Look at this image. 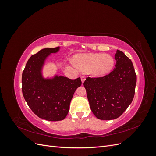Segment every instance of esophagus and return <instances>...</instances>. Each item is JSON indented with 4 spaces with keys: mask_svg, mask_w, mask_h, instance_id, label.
<instances>
[{
    "mask_svg": "<svg viewBox=\"0 0 156 156\" xmlns=\"http://www.w3.org/2000/svg\"><path fill=\"white\" fill-rule=\"evenodd\" d=\"M81 81H82V83H84V81H85L86 77H85V76H83V75H82V76L81 77Z\"/></svg>",
    "mask_w": 156,
    "mask_h": 156,
    "instance_id": "1",
    "label": "esophagus"
}]
</instances>
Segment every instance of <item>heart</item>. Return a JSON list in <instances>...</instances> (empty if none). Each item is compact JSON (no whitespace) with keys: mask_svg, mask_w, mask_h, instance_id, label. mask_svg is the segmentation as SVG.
<instances>
[{"mask_svg":"<svg viewBox=\"0 0 156 156\" xmlns=\"http://www.w3.org/2000/svg\"><path fill=\"white\" fill-rule=\"evenodd\" d=\"M75 64L94 76H102L109 73L115 65V60L110 55L104 53L80 54L75 58Z\"/></svg>","mask_w":156,"mask_h":156,"instance_id":"obj_1","label":"heart"}]
</instances>
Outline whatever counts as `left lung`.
Here are the masks:
<instances>
[{"instance_id": "8db88e82", "label": "left lung", "mask_w": 156, "mask_h": 156, "mask_svg": "<svg viewBox=\"0 0 156 156\" xmlns=\"http://www.w3.org/2000/svg\"><path fill=\"white\" fill-rule=\"evenodd\" d=\"M116 64L101 77H87L83 84L90 107L98 119L110 120L120 116L133 101L136 75L131 60L117 50Z\"/></svg>"}]
</instances>
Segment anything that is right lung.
Segmentation results:
<instances>
[{
	"label": "right lung",
	"mask_w": 156,
	"mask_h": 156,
	"mask_svg": "<svg viewBox=\"0 0 156 156\" xmlns=\"http://www.w3.org/2000/svg\"><path fill=\"white\" fill-rule=\"evenodd\" d=\"M58 49V48H45L31 56L22 74V92L28 105L36 115L48 121L65 119L73 94L82 83L80 77L69 79L61 76L53 80L42 79L40 70L45 59Z\"/></svg>",
	"instance_id": "right-lung-1"
}]
</instances>
